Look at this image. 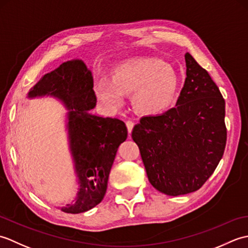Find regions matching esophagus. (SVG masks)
<instances>
[{
  "label": "esophagus",
  "instance_id": "obj_1",
  "mask_svg": "<svg viewBox=\"0 0 248 248\" xmlns=\"http://www.w3.org/2000/svg\"><path fill=\"white\" fill-rule=\"evenodd\" d=\"M125 125H127L129 134H131V132H132V130H133V127H134V123L132 120H127L125 121Z\"/></svg>",
  "mask_w": 248,
  "mask_h": 248
}]
</instances>
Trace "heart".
Returning <instances> with one entry per match:
<instances>
[{
  "mask_svg": "<svg viewBox=\"0 0 248 248\" xmlns=\"http://www.w3.org/2000/svg\"><path fill=\"white\" fill-rule=\"evenodd\" d=\"M178 89V78L164 61L148 57L119 65L113 80L100 78L94 93L105 108L116 109L124 104L125 94L133 93V105L139 113L154 116L172 104Z\"/></svg>",
  "mask_w": 248,
  "mask_h": 248,
  "instance_id": "1",
  "label": "heart"
}]
</instances>
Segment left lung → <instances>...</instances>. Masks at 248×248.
Returning <instances> with one entry per match:
<instances>
[{"instance_id": "8db88e82", "label": "left lung", "mask_w": 248, "mask_h": 248, "mask_svg": "<svg viewBox=\"0 0 248 248\" xmlns=\"http://www.w3.org/2000/svg\"><path fill=\"white\" fill-rule=\"evenodd\" d=\"M186 65L176 107L141 117L132 131L149 182L170 196L202 187L218 165L227 140L225 100L217 85L189 53Z\"/></svg>"}]
</instances>
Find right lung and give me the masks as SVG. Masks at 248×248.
Wrapping results in <instances>:
<instances>
[{
  "mask_svg": "<svg viewBox=\"0 0 248 248\" xmlns=\"http://www.w3.org/2000/svg\"><path fill=\"white\" fill-rule=\"evenodd\" d=\"M93 87L92 72L73 60L46 73L29 93L30 98L54 96L69 110L67 129L78 191L75 202L62 208L66 213L85 212L101 202L116 152L128 136L123 120L89 113L97 103Z\"/></svg>",
  "mask_w": 248,
  "mask_h": 248,
  "instance_id": "1",
  "label": "right lung"
}]
</instances>
